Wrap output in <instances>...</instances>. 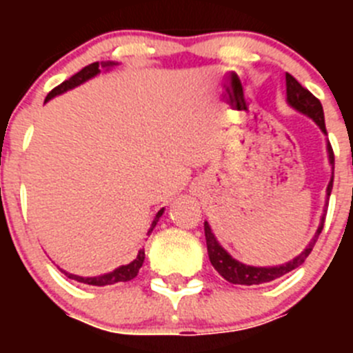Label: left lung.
<instances>
[{"label":"left lung","instance_id":"obj_1","mask_svg":"<svg viewBox=\"0 0 353 353\" xmlns=\"http://www.w3.org/2000/svg\"><path fill=\"white\" fill-rule=\"evenodd\" d=\"M286 97H288V102L292 108H295L297 111H301V113L313 118V120L316 121V125L327 134L323 108L322 104H320V101H318L316 97H314L310 90H305L295 77L290 76V74H286ZM327 152H329V161L330 164H332V176H330L329 187H327V196H330L332 182H334V152H332L330 143L327 145ZM323 223H325V217H322V223L318 226L316 233H314L310 245H307L295 260L288 261V263L285 265H279V267H251V265H244L240 263V261L233 260V258L221 248L219 242L215 240L208 223H205V239H207L208 258H210V263L214 265V269L217 270L226 281L233 283V285H263V283H270L274 281V279H277V277L292 272L293 269H297V267H301V265L304 263L305 258L310 256V252L313 251L318 236L322 233Z\"/></svg>","mask_w":353,"mask_h":353}]
</instances>
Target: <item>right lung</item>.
I'll list each match as a JSON object with an SVG mask.
<instances>
[{
  "instance_id": "obj_1",
  "label": "right lung",
  "mask_w": 353,
  "mask_h": 353,
  "mask_svg": "<svg viewBox=\"0 0 353 353\" xmlns=\"http://www.w3.org/2000/svg\"><path fill=\"white\" fill-rule=\"evenodd\" d=\"M113 65H117V63H113V61H102V63L95 61V63H90L88 67H84L83 70H79L77 74H74L70 79L63 81V83L58 84L56 88H52L51 92H49V95L46 97V101L52 99L54 95H60V93L67 92V90L76 88L77 84L84 83V81H88L90 77L97 76V74L101 72V68H109V67H113ZM162 212H164V208H161V210L157 212L154 223H152V228H150V232H152V230L155 228V224H157V221H159V217L162 215ZM143 261H145V249H139L136 260L130 261L129 265H123V267H120V269H117L114 272H111V274H104V276H99V277H79V276H74V274L65 272V276L70 277V279H76V281H79V283H84V285H93V286L114 285V283H125V281H130V279H134V277L138 276Z\"/></svg>"
}]
</instances>
